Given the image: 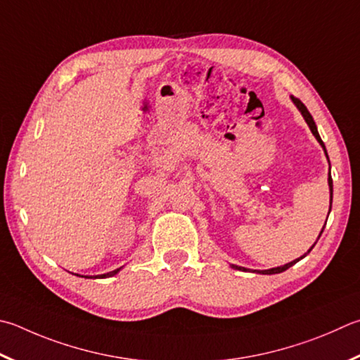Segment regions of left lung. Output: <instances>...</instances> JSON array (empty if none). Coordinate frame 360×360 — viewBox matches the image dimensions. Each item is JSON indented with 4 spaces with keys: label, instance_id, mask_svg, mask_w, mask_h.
Returning a JSON list of instances; mask_svg holds the SVG:
<instances>
[{
    "label": "left lung",
    "instance_id": "8db88e82",
    "mask_svg": "<svg viewBox=\"0 0 360 360\" xmlns=\"http://www.w3.org/2000/svg\"><path fill=\"white\" fill-rule=\"evenodd\" d=\"M291 101L294 102V105L297 107V110L300 112V115L304 116V120H305V122L309 124V127H310V130H311V134L315 135V139L318 140V143L319 145L323 146V149H324V153H326V158H328V151H326V146H324V143H323V140H321V136H319V134H318V129H316V124H315V121H313V117H311V115H310V112L309 110H307V107L304 105L302 102H300L297 97H294V96H291ZM329 159V158H328ZM328 182H329V192H330V206H329V212H330V207H332V192H334V187H332V178H330V172H329V179H328ZM328 221V220H326ZM323 230H324V226H323ZM323 230H321V233H323ZM321 233H319V236H321ZM319 236H318V239H319ZM318 239H316V243H318ZM315 243V244H316ZM315 244H313L311 247H310V250L313 247H315ZM310 250L307 252L304 257H307V255L310 253ZM304 257H300V258H297V259H294V261H291V263H288V264H285V266H278V267H272V269H266V271H258V274H266V276H271V274H280V272H283V271H286V269H290V267L292 266V264H296L299 259H302ZM231 267L233 269H238V271H247L245 267H240V266H236V264H231Z\"/></svg>",
    "mask_w": 360,
    "mask_h": 360
}]
</instances>
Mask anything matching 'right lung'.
I'll use <instances>...</instances> for the list:
<instances>
[{"instance_id": "add662e5", "label": "right lung", "mask_w": 360, "mask_h": 360, "mask_svg": "<svg viewBox=\"0 0 360 360\" xmlns=\"http://www.w3.org/2000/svg\"><path fill=\"white\" fill-rule=\"evenodd\" d=\"M121 271V267H117V269H115V271H112V272H107V274H102V276H94V277H91V278H107V277H113V276H116L117 272ZM75 276H78V274H75ZM78 277H83V276H78ZM86 278H89L88 276H86Z\"/></svg>"}]
</instances>
